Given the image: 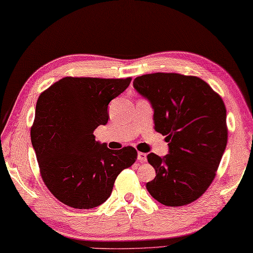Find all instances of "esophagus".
<instances>
[{
  "instance_id": "obj_1",
  "label": "esophagus",
  "mask_w": 253,
  "mask_h": 253,
  "mask_svg": "<svg viewBox=\"0 0 253 253\" xmlns=\"http://www.w3.org/2000/svg\"><path fill=\"white\" fill-rule=\"evenodd\" d=\"M137 161L141 162V163H145L147 161V155H146L145 153L138 152V154H137Z\"/></svg>"
}]
</instances>
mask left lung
I'll use <instances>...</instances> for the list:
<instances>
[{"label": "left lung", "instance_id": "8db88e82", "mask_svg": "<svg viewBox=\"0 0 253 253\" xmlns=\"http://www.w3.org/2000/svg\"><path fill=\"white\" fill-rule=\"evenodd\" d=\"M133 86L151 102L169 146L166 156L147 155L156 171L147 191L166 206L192 203L212 183L227 144L223 99L200 77L178 73L145 74Z\"/></svg>", "mask_w": 253, "mask_h": 253}]
</instances>
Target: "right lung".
Returning a JSON list of instances; mask_svg holds the SVG:
<instances>
[{
  "instance_id": "1",
  "label": "right lung",
  "mask_w": 253,
  "mask_h": 253,
  "mask_svg": "<svg viewBox=\"0 0 253 253\" xmlns=\"http://www.w3.org/2000/svg\"><path fill=\"white\" fill-rule=\"evenodd\" d=\"M131 80L64 77L39 96L30 137L41 178L60 202L97 208L110 197L118 174L136 161L134 147L110 149L94 135L107 125L109 102Z\"/></svg>"
}]
</instances>
